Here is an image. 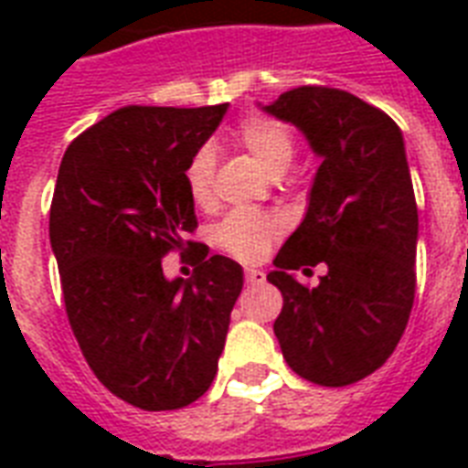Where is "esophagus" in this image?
<instances>
[{"label": "esophagus", "instance_id": "34e87169", "mask_svg": "<svg viewBox=\"0 0 468 468\" xmlns=\"http://www.w3.org/2000/svg\"><path fill=\"white\" fill-rule=\"evenodd\" d=\"M264 279H267V274H264L262 270H255V267H248V270H245V282H248V286L264 284Z\"/></svg>", "mask_w": 468, "mask_h": 468}]
</instances>
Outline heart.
Returning a JSON list of instances; mask_svg holds the SVG:
<instances>
[{"label": "heart", "mask_w": 468, "mask_h": 468, "mask_svg": "<svg viewBox=\"0 0 468 468\" xmlns=\"http://www.w3.org/2000/svg\"><path fill=\"white\" fill-rule=\"evenodd\" d=\"M235 143L271 176L282 175L292 165L296 153V143L289 126L271 116H250L242 121L235 128ZM213 167H216L213 153L201 148L194 153L184 172L191 201L201 208L213 204ZM282 228H284L282 220L271 213L235 211L216 226L213 240L228 255L238 257L242 262H257L267 255Z\"/></svg>", "instance_id": "b5f03b06"}]
</instances>
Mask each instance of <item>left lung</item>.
<instances>
[{
  "label": "left lung",
  "mask_w": 468,
  "mask_h": 468,
  "mask_svg": "<svg viewBox=\"0 0 468 468\" xmlns=\"http://www.w3.org/2000/svg\"><path fill=\"white\" fill-rule=\"evenodd\" d=\"M262 112L299 128L320 157L306 216L267 274L284 296L274 335L299 377L355 384L391 356L415 299L418 206L403 133L330 87L284 91ZM320 261L328 274L315 290L291 274Z\"/></svg>",
  "instance_id": "1"
}]
</instances>
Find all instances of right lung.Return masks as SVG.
I'll use <instances>...</instances> for the list:
<instances>
[{
    "label": "right lung",
    "mask_w": 468,
    "mask_h": 468,
    "mask_svg": "<svg viewBox=\"0 0 468 468\" xmlns=\"http://www.w3.org/2000/svg\"><path fill=\"white\" fill-rule=\"evenodd\" d=\"M228 112L123 106L69 143L50 204L69 327L101 384L143 410L201 399L218 371L242 267L194 255L191 279H167L162 257L197 242L186 165Z\"/></svg>",
    "instance_id": "obj_1"
}]
</instances>
